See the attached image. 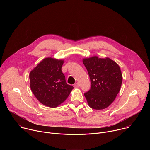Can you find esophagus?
Listing matches in <instances>:
<instances>
[{
    "mask_svg": "<svg viewBox=\"0 0 150 150\" xmlns=\"http://www.w3.org/2000/svg\"><path fill=\"white\" fill-rule=\"evenodd\" d=\"M74 87H75V88H78L79 87V83H75V85H74Z\"/></svg>",
    "mask_w": 150,
    "mask_h": 150,
    "instance_id": "1",
    "label": "esophagus"
}]
</instances>
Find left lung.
<instances>
[{
  "label": "left lung",
  "instance_id": "1",
  "mask_svg": "<svg viewBox=\"0 0 150 150\" xmlns=\"http://www.w3.org/2000/svg\"><path fill=\"white\" fill-rule=\"evenodd\" d=\"M91 81L90 90L84 94L91 108L102 110L109 107L119 93L122 75L118 64L109 57L93 56L82 60Z\"/></svg>",
  "mask_w": 150,
  "mask_h": 150
}]
</instances>
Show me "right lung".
<instances>
[{
    "label": "right lung",
    "mask_w": 150,
    "mask_h": 150,
    "mask_svg": "<svg viewBox=\"0 0 150 150\" xmlns=\"http://www.w3.org/2000/svg\"><path fill=\"white\" fill-rule=\"evenodd\" d=\"M63 60L46 57L30 73L31 90L43 105L56 108L65 101L74 87L67 84L62 73Z\"/></svg>",
    "instance_id": "1"
}]
</instances>
